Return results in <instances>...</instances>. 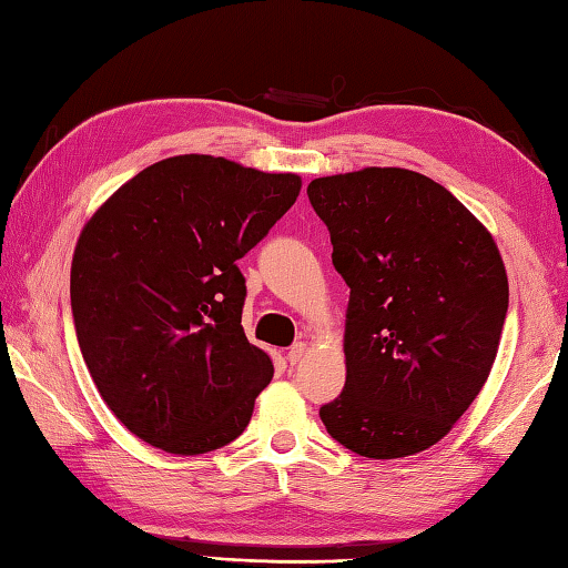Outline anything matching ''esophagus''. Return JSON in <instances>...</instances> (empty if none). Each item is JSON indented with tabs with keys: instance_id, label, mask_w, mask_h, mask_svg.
<instances>
[{
	"instance_id": "1",
	"label": "esophagus",
	"mask_w": 568,
	"mask_h": 568,
	"mask_svg": "<svg viewBox=\"0 0 568 568\" xmlns=\"http://www.w3.org/2000/svg\"><path fill=\"white\" fill-rule=\"evenodd\" d=\"M304 353H306V344H302V341H298V344H294L292 348L286 351V361L292 363V366H296V363L304 358Z\"/></svg>"
}]
</instances>
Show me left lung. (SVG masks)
<instances>
[{
	"mask_svg": "<svg viewBox=\"0 0 568 568\" xmlns=\"http://www.w3.org/2000/svg\"><path fill=\"white\" fill-rule=\"evenodd\" d=\"M306 195L351 288L346 385L321 420L363 457L427 450L495 363L509 306L497 244L450 190L413 170L318 178Z\"/></svg>",
	"mask_w": 568,
	"mask_h": 568,
	"instance_id": "left-lung-1",
	"label": "left lung"
}]
</instances>
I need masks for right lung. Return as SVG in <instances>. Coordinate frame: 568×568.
<instances>
[{
	"mask_svg": "<svg viewBox=\"0 0 568 568\" xmlns=\"http://www.w3.org/2000/svg\"><path fill=\"white\" fill-rule=\"evenodd\" d=\"M302 178L212 155L145 168L85 224L71 312L85 366L128 430L202 455L250 425L274 376L242 328L237 266L294 205Z\"/></svg>",
	"mask_w": 568,
	"mask_h": 568,
	"instance_id": "right-lung-1",
	"label": "right lung"
}]
</instances>
